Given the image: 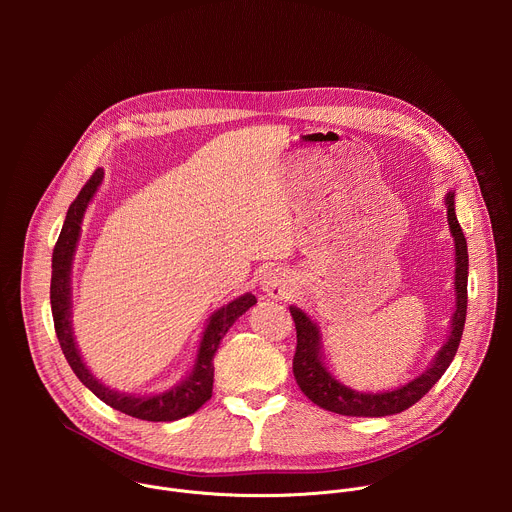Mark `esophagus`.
<instances>
[{
    "label": "esophagus",
    "instance_id": "esophagus-1",
    "mask_svg": "<svg viewBox=\"0 0 512 512\" xmlns=\"http://www.w3.org/2000/svg\"><path fill=\"white\" fill-rule=\"evenodd\" d=\"M294 285H296L294 273L285 267L267 269L259 283L263 294L273 300H287L291 296V291H294Z\"/></svg>",
    "mask_w": 512,
    "mask_h": 512
}]
</instances>
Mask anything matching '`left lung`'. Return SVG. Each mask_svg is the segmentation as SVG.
<instances>
[{
  "label": "left lung",
  "instance_id": "8db88e82",
  "mask_svg": "<svg viewBox=\"0 0 512 512\" xmlns=\"http://www.w3.org/2000/svg\"><path fill=\"white\" fill-rule=\"evenodd\" d=\"M446 208H448V225L450 233L454 237V314L450 320V334L444 346L437 350L429 367L411 379L409 383L381 391V393H364L346 387L342 381L334 377V373L328 369L326 356H324V344H322V332L320 326L298 306H289L291 318L296 322V334H298V348L294 356V377L300 385L302 393L316 403L318 407L350 415V417H385L395 415L411 405H415L437 381L442 379L450 362L454 360L462 332L466 322V308H468V245L462 233V227L456 216V194L450 190L446 194Z\"/></svg>",
  "mask_w": 512,
  "mask_h": 512
}]
</instances>
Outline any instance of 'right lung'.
I'll return each instance as SVG.
<instances>
[{
	"instance_id": "obj_1",
	"label": "right lung",
	"mask_w": 512,
	"mask_h": 512,
	"mask_svg": "<svg viewBox=\"0 0 512 512\" xmlns=\"http://www.w3.org/2000/svg\"><path fill=\"white\" fill-rule=\"evenodd\" d=\"M105 172L97 168L89 182L83 186L79 196L68 206L60 237L56 241L52 253V279H50V306L54 318V330L60 342V348L75 371L79 381L93 391L103 403L109 407L137 417L145 421H176L194 411H198L212 397L214 383V354L221 344L223 336L229 328L239 320L251 306L257 304L253 294H243L223 308L214 310V314L206 320V326L200 336L198 352L194 358L192 369L188 375L166 391H158L152 395H131L123 391H115L101 383L87 362L81 356V350L75 340V330H72V263H75V253L81 241V225L85 212L95 198L99 186L103 184Z\"/></svg>"
}]
</instances>
